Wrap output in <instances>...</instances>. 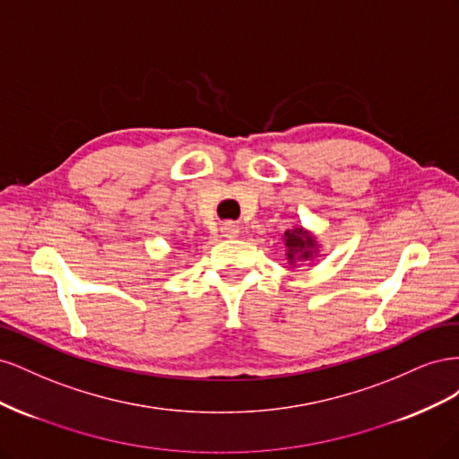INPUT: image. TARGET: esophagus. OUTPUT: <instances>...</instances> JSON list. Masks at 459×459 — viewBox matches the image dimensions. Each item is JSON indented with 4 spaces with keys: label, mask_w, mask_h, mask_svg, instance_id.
Listing matches in <instances>:
<instances>
[{
    "label": "esophagus",
    "mask_w": 459,
    "mask_h": 459,
    "mask_svg": "<svg viewBox=\"0 0 459 459\" xmlns=\"http://www.w3.org/2000/svg\"><path fill=\"white\" fill-rule=\"evenodd\" d=\"M221 233H224L226 238H238L241 233V228L235 224V221H224V224H221Z\"/></svg>",
    "instance_id": "esophagus-1"
}]
</instances>
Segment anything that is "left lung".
<instances>
[{
	"instance_id": "8db88e82",
	"label": "left lung",
	"mask_w": 459,
	"mask_h": 459,
	"mask_svg": "<svg viewBox=\"0 0 459 459\" xmlns=\"http://www.w3.org/2000/svg\"><path fill=\"white\" fill-rule=\"evenodd\" d=\"M283 243H285V256L290 268H295L299 262L314 260L319 251V243L316 235L308 230L293 228L283 233Z\"/></svg>"
}]
</instances>
